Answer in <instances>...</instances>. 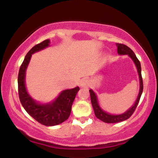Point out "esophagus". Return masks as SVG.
<instances>
[{
	"label": "esophagus",
	"mask_w": 158,
	"mask_h": 158,
	"mask_svg": "<svg viewBox=\"0 0 158 158\" xmlns=\"http://www.w3.org/2000/svg\"><path fill=\"white\" fill-rule=\"evenodd\" d=\"M89 85V80L87 79H84L81 81L80 85L81 87H88Z\"/></svg>",
	"instance_id": "esophagus-1"
}]
</instances>
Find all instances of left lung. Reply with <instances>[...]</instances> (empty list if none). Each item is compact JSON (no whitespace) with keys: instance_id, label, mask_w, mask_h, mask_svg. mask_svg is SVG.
<instances>
[{"instance_id":"8db88e82","label":"left lung","mask_w":158,"mask_h":158,"mask_svg":"<svg viewBox=\"0 0 158 158\" xmlns=\"http://www.w3.org/2000/svg\"><path fill=\"white\" fill-rule=\"evenodd\" d=\"M117 52L119 55H128L131 58L132 60L134 61L135 64L137 68V72L139 74V91L138 97H137V100L133 106L131 107L130 109H128L126 112L123 113L122 114H119V115H112V114H109L108 113H106V111H104L102 108H100L98 104L97 96L92 90H90V100H91V104L93 106L94 114H95L96 117L98 119L102 120V122L107 123H119L122 122V121L126 120L129 118L133 114L134 112L137 108V105H138L139 99H140L141 95H142L143 90V79H142V75H141V66H140V62L138 60V59L137 58V56L135 54V52L132 51L131 48H129L128 47H127L126 45L123 44H117Z\"/></svg>"}]
</instances>
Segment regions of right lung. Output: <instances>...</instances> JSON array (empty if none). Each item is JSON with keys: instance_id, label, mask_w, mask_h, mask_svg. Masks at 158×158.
Here are the masks:
<instances>
[{"instance_id": "right-lung-1", "label": "right lung", "mask_w": 158, "mask_h": 158, "mask_svg": "<svg viewBox=\"0 0 158 158\" xmlns=\"http://www.w3.org/2000/svg\"><path fill=\"white\" fill-rule=\"evenodd\" d=\"M50 40L47 39L35 45L25 56L19 69L18 77L19 96L21 105L26 111L37 122L47 126L59 125L68 119L71 107L79 88L63 90L55 101L49 104H39L32 99L25 87V72L31 59L32 54L49 46Z\"/></svg>"}]
</instances>
